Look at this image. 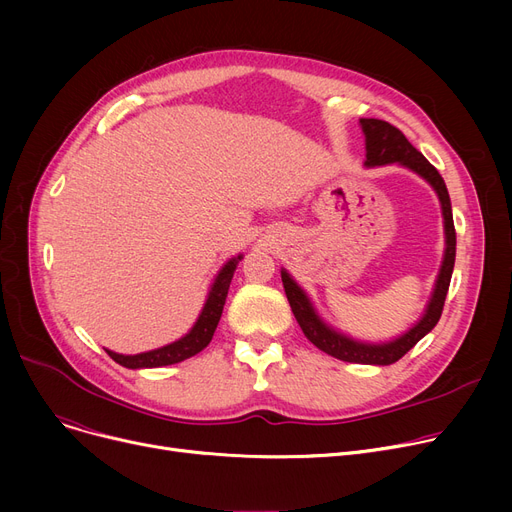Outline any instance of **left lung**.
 <instances>
[{"label":"left lung","instance_id":"8db88e82","mask_svg":"<svg viewBox=\"0 0 512 512\" xmlns=\"http://www.w3.org/2000/svg\"><path fill=\"white\" fill-rule=\"evenodd\" d=\"M361 128L365 134V166H386V164H400L415 174H419L423 180L432 184L436 191L440 205H442V215H444V234H446V249H444V259L440 274L432 292V299H429L423 317L417 321V324L405 332L402 336L380 342V344H371V342H361L351 336H346L334 328H330L324 319H321L309 301L307 292L290 278L286 270H282V284L286 299L290 303V309L297 317L299 326L303 334L319 348V351L328 353L330 357H336L346 363H363V365H392L398 359L405 357L411 348L425 336L434 330L438 324V319L444 309L446 301V292L450 286L452 270H454V257H456V232H454V222H452V205L448 197V188L440 176V172L429 164V161L407 141L405 134H402L396 126L384 122V120H375V118H361Z\"/></svg>","mask_w":512,"mask_h":512}]
</instances>
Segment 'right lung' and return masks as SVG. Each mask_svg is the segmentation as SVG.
Listing matches in <instances>:
<instances>
[{
	"label": "right lung",
	"instance_id": "1",
	"mask_svg": "<svg viewBox=\"0 0 512 512\" xmlns=\"http://www.w3.org/2000/svg\"><path fill=\"white\" fill-rule=\"evenodd\" d=\"M242 259V255L232 257L222 270L215 276L209 294L205 299V305L195 321V326L188 330V334H184L182 338H178L172 344H166L161 348H155V351H147V353H139V355H120L114 351H107L105 353L110 355L116 363H120L122 367L128 369H143V367H164V365H174L180 363L184 359H191L197 353H201L203 348L211 342L215 328H218V321L222 317L224 311V303L228 297V288L234 276V270L238 261Z\"/></svg>",
	"mask_w": 512,
	"mask_h": 512
}]
</instances>
